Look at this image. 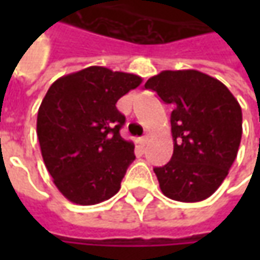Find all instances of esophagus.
Instances as JSON below:
<instances>
[{"mask_svg":"<svg viewBox=\"0 0 260 260\" xmlns=\"http://www.w3.org/2000/svg\"><path fill=\"white\" fill-rule=\"evenodd\" d=\"M139 143L142 146H146L147 143H149V136H143V137H140L139 139Z\"/></svg>","mask_w":260,"mask_h":260,"instance_id":"34e87169","label":"esophagus"}]
</instances>
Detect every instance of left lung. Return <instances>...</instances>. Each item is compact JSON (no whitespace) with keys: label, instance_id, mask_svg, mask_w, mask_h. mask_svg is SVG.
Returning <instances> with one entry per match:
<instances>
[{"label":"left lung","instance_id":"left-lung-1","mask_svg":"<svg viewBox=\"0 0 260 260\" xmlns=\"http://www.w3.org/2000/svg\"><path fill=\"white\" fill-rule=\"evenodd\" d=\"M171 104L172 159L155 168L168 198L198 203L223 184L242 140V108L229 88L194 69L162 71L145 84Z\"/></svg>","mask_w":260,"mask_h":260}]
</instances>
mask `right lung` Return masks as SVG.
<instances>
[{"mask_svg":"<svg viewBox=\"0 0 260 260\" xmlns=\"http://www.w3.org/2000/svg\"><path fill=\"white\" fill-rule=\"evenodd\" d=\"M142 84L133 74L89 66L62 76L37 113V137L56 188L71 203L94 205L114 197L136 159L120 136L125 117L117 101Z\"/></svg>","mask_w":260,"mask_h":260,"instance_id":"right-lung-1","label":"right lung"}]
</instances>
